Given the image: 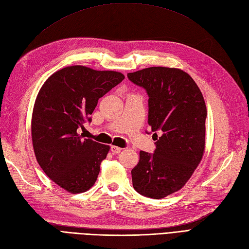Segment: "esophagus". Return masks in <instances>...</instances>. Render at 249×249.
Here are the masks:
<instances>
[{"label": "esophagus", "instance_id": "esophagus-1", "mask_svg": "<svg viewBox=\"0 0 249 249\" xmlns=\"http://www.w3.org/2000/svg\"><path fill=\"white\" fill-rule=\"evenodd\" d=\"M123 148L122 147H118V146H115V145H112L111 146V152L113 154H119L120 152H122Z\"/></svg>", "mask_w": 249, "mask_h": 249}]
</instances>
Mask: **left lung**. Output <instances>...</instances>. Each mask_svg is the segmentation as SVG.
I'll return each mask as SVG.
<instances>
[{
	"label": "left lung",
	"instance_id": "obj_1",
	"mask_svg": "<svg viewBox=\"0 0 249 249\" xmlns=\"http://www.w3.org/2000/svg\"><path fill=\"white\" fill-rule=\"evenodd\" d=\"M127 78L146 90L148 124L157 140L153 155L140 150L132 169L133 187L141 195L160 199L182 189L202 159L206 103L196 83L179 69L153 66L129 72Z\"/></svg>",
	"mask_w": 249,
	"mask_h": 249
}]
</instances>
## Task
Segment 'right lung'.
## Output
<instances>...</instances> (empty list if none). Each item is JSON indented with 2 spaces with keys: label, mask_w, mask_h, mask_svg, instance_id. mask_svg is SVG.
Returning <instances> with one entry per match:
<instances>
[{
  "label": "right lung",
  "mask_w": 249,
  "mask_h": 249,
  "mask_svg": "<svg viewBox=\"0 0 249 249\" xmlns=\"http://www.w3.org/2000/svg\"><path fill=\"white\" fill-rule=\"evenodd\" d=\"M124 79L122 72L83 65L57 71L36 96L31 135L36 160L44 173L71 194L91 188L110 146L79 134L97 101Z\"/></svg>",
  "instance_id": "right-lung-1"
}]
</instances>
